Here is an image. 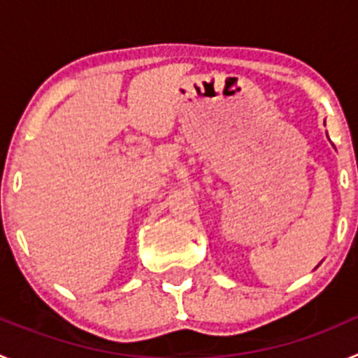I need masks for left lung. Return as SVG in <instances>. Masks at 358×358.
<instances>
[{"label":"left lung","instance_id":"8db88e82","mask_svg":"<svg viewBox=\"0 0 358 358\" xmlns=\"http://www.w3.org/2000/svg\"><path fill=\"white\" fill-rule=\"evenodd\" d=\"M327 136H328V134H327Z\"/></svg>","mask_w":358,"mask_h":358}]
</instances>
